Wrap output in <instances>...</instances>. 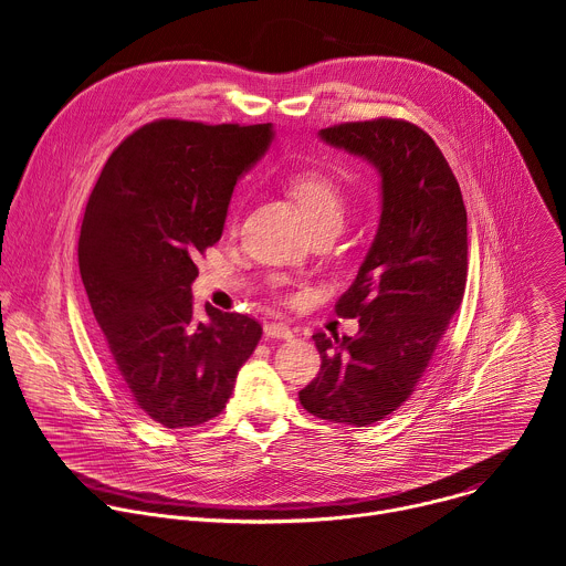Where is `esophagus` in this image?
I'll list each match as a JSON object with an SVG mask.
<instances>
[{
  "label": "esophagus",
  "instance_id": "esophagus-1",
  "mask_svg": "<svg viewBox=\"0 0 566 566\" xmlns=\"http://www.w3.org/2000/svg\"><path fill=\"white\" fill-rule=\"evenodd\" d=\"M264 334L269 338H282V340H291L293 338V329L286 325V322H266Z\"/></svg>",
  "mask_w": 566,
  "mask_h": 566
}]
</instances>
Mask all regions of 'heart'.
<instances>
[{
    "label": "heart",
    "instance_id": "1",
    "mask_svg": "<svg viewBox=\"0 0 566 566\" xmlns=\"http://www.w3.org/2000/svg\"><path fill=\"white\" fill-rule=\"evenodd\" d=\"M291 195L302 208L308 226L327 219H343L345 201L340 188L322 172H300L291 177Z\"/></svg>",
    "mask_w": 566,
    "mask_h": 566
}]
</instances>
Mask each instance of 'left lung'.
I'll use <instances>...</instances> for the list:
<instances>
[{
    "label": "left lung",
    "instance_id": "left-lung-1",
    "mask_svg": "<svg viewBox=\"0 0 566 566\" xmlns=\"http://www.w3.org/2000/svg\"><path fill=\"white\" fill-rule=\"evenodd\" d=\"M319 138L363 156L380 175V221L336 313L358 317L354 338L315 334L319 374L300 391L325 421L365 428L410 398L468 275V214L459 184L421 127L376 118L319 129Z\"/></svg>",
    "mask_w": 566,
    "mask_h": 566
}]
</instances>
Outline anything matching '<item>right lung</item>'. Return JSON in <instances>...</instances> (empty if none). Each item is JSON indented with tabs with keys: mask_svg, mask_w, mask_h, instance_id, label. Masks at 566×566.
I'll return each mask as SVG.
<instances>
[{
	"mask_svg": "<svg viewBox=\"0 0 566 566\" xmlns=\"http://www.w3.org/2000/svg\"><path fill=\"white\" fill-rule=\"evenodd\" d=\"M273 140V125L160 118L107 158L87 201L77 264L107 358L127 396L164 428H195L226 408L262 325L206 304L197 255L217 244L232 188Z\"/></svg>",
	"mask_w": 566,
	"mask_h": 566,
	"instance_id": "right-lung-1",
	"label": "right lung"
}]
</instances>
